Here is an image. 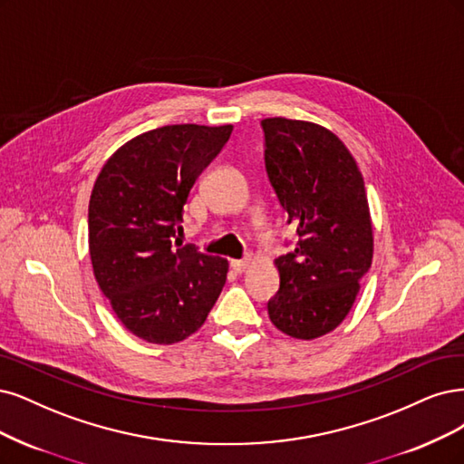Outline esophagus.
<instances>
[{
  "label": "esophagus",
  "instance_id": "esophagus-1",
  "mask_svg": "<svg viewBox=\"0 0 464 464\" xmlns=\"http://www.w3.org/2000/svg\"><path fill=\"white\" fill-rule=\"evenodd\" d=\"M251 263H253V257H251V255H247L246 259H234V261H230V266H232L234 273L242 275V273H246V270L249 268Z\"/></svg>",
  "mask_w": 464,
  "mask_h": 464
}]
</instances>
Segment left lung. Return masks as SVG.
Returning <instances> with one entry per match:
<instances>
[{"mask_svg":"<svg viewBox=\"0 0 464 464\" xmlns=\"http://www.w3.org/2000/svg\"><path fill=\"white\" fill-rule=\"evenodd\" d=\"M265 167L297 246L275 261L280 290L268 301L273 324L297 340L340 326L372 265L369 199L357 161L321 124L261 121Z\"/></svg>","mask_w":464,"mask_h":464,"instance_id":"left-lung-1","label":"left lung"}]
</instances>
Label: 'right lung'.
Masks as SVG:
<instances>
[{
    "label": "right lung",
    "instance_id": "right-lung-1",
    "mask_svg": "<svg viewBox=\"0 0 464 464\" xmlns=\"http://www.w3.org/2000/svg\"><path fill=\"white\" fill-rule=\"evenodd\" d=\"M232 124H169L107 159L88 207L93 276L140 340L170 345L198 332L227 282L228 261L182 246L184 205Z\"/></svg>",
    "mask_w": 464,
    "mask_h": 464
}]
</instances>
